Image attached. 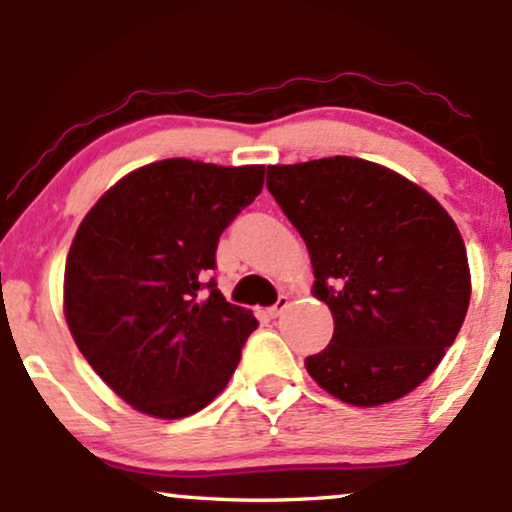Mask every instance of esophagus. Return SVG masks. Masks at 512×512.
Instances as JSON below:
<instances>
[{
	"mask_svg": "<svg viewBox=\"0 0 512 512\" xmlns=\"http://www.w3.org/2000/svg\"><path fill=\"white\" fill-rule=\"evenodd\" d=\"M286 308H289V298L279 296V301H276V303L272 305V308L267 310V313H269V317H279V315H284Z\"/></svg>",
	"mask_w": 512,
	"mask_h": 512,
	"instance_id": "34e87169",
	"label": "esophagus"
}]
</instances>
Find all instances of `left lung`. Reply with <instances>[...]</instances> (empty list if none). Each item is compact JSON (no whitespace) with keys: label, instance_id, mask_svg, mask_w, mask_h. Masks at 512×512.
<instances>
[{"label":"left lung","instance_id":"1","mask_svg":"<svg viewBox=\"0 0 512 512\" xmlns=\"http://www.w3.org/2000/svg\"><path fill=\"white\" fill-rule=\"evenodd\" d=\"M267 190L305 240L330 344L305 358L354 407L395 402L436 370L469 308L464 240L448 211L402 175L334 156L267 166Z\"/></svg>","mask_w":512,"mask_h":512}]
</instances>
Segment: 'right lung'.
<instances>
[{
  "mask_svg": "<svg viewBox=\"0 0 512 512\" xmlns=\"http://www.w3.org/2000/svg\"><path fill=\"white\" fill-rule=\"evenodd\" d=\"M262 185L264 166L166 158L125 175L81 221L64 315L91 368L134 409L182 419L231 380L257 320L209 274L221 233Z\"/></svg>",
  "mask_w": 512,
  "mask_h": 512,
  "instance_id": "right-lung-1",
  "label": "right lung"
}]
</instances>
